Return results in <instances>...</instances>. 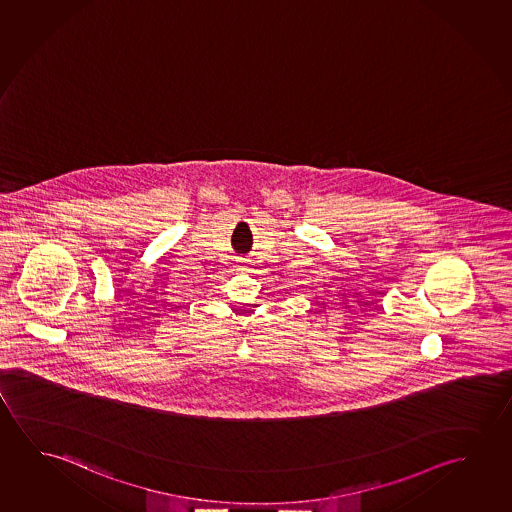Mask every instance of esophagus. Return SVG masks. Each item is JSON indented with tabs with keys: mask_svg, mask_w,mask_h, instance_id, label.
<instances>
[{
	"mask_svg": "<svg viewBox=\"0 0 512 512\" xmlns=\"http://www.w3.org/2000/svg\"><path fill=\"white\" fill-rule=\"evenodd\" d=\"M236 267L240 268V270H247V265H245L244 261H238V265Z\"/></svg>",
	"mask_w": 512,
	"mask_h": 512,
	"instance_id": "obj_1",
	"label": "esophagus"
}]
</instances>
